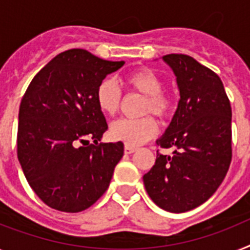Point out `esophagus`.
I'll return each mask as SVG.
<instances>
[{"label": "esophagus", "mask_w": 250, "mask_h": 250, "mask_svg": "<svg viewBox=\"0 0 250 250\" xmlns=\"http://www.w3.org/2000/svg\"><path fill=\"white\" fill-rule=\"evenodd\" d=\"M135 151H136L135 147H131V146H125V154L131 155V154H133Z\"/></svg>", "instance_id": "1"}]
</instances>
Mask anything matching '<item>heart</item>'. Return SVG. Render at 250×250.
I'll list each match as a JSON object with an SVG mask.
<instances>
[{
	"label": "heart",
	"mask_w": 250,
	"mask_h": 250,
	"mask_svg": "<svg viewBox=\"0 0 250 250\" xmlns=\"http://www.w3.org/2000/svg\"><path fill=\"white\" fill-rule=\"evenodd\" d=\"M125 83L135 93L144 95L140 109L141 114H154L159 119H165L170 114V99L161 91L163 83L152 71L146 67L131 71L125 76ZM96 103L105 114L118 113L122 105V91L114 80L105 79L99 83L96 89ZM156 132V122L150 115L137 119H118L109 128L112 140L123 142L125 146H140L154 138Z\"/></svg>",
	"instance_id": "b5f03b06"
}]
</instances>
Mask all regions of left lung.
Segmentation results:
<instances>
[{
    "instance_id": "1",
    "label": "left lung",
    "mask_w": 250,
    "mask_h": 250,
    "mask_svg": "<svg viewBox=\"0 0 250 250\" xmlns=\"http://www.w3.org/2000/svg\"><path fill=\"white\" fill-rule=\"evenodd\" d=\"M163 61L177 77L180 99L170 125L156 141L173 147L157 154L144 175L148 196L160 208L180 213L201 206L217 190L231 161V106L213 71L186 54Z\"/></svg>"
}]
</instances>
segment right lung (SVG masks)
Masks as SVG:
<instances>
[{"label":"right lung","mask_w":250,"mask_h":250,"mask_svg":"<svg viewBox=\"0 0 250 250\" xmlns=\"http://www.w3.org/2000/svg\"><path fill=\"white\" fill-rule=\"evenodd\" d=\"M123 64L70 49L31 80L19 110L18 157L29 186L47 206L80 212L108 189L125 146L98 144L108 125L96 89Z\"/></svg>","instance_id":"obj_1"}]
</instances>
